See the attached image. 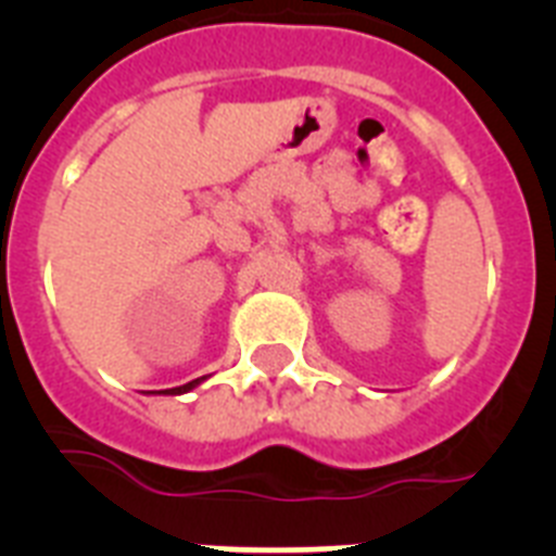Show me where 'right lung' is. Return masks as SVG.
I'll list each match as a JSON object with an SVG mask.
<instances>
[{"instance_id": "add662e5", "label": "right lung", "mask_w": 556, "mask_h": 556, "mask_svg": "<svg viewBox=\"0 0 556 556\" xmlns=\"http://www.w3.org/2000/svg\"><path fill=\"white\" fill-rule=\"evenodd\" d=\"M205 381V376L203 378H194V381H189V384H184V387H172V390H159V392H152V395H184V392H191L194 390V387H200Z\"/></svg>"}]
</instances>
